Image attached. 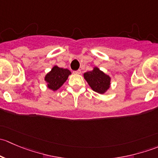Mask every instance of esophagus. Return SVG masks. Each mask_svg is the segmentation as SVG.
<instances>
[{"instance_id":"1","label":"esophagus","mask_w":158,"mask_h":158,"mask_svg":"<svg viewBox=\"0 0 158 158\" xmlns=\"http://www.w3.org/2000/svg\"><path fill=\"white\" fill-rule=\"evenodd\" d=\"M73 73H74V74H80L81 70L78 69V70H76V71H73Z\"/></svg>"}]
</instances>
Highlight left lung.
I'll list each match as a JSON object with an SVG mask.
<instances>
[{
    "label": "left lung",
    "mask_w": 158,
    "mask_h": 158,
    "mask_svg": "<svg viewBox=\"0 0 158 158\" xmlns=\"http://www.w3.org/2000/svg\"><path fill=\"white\" fill-rule=\"evenodd\" d=\"M84 78L89 86L95 92L104 94L110 88L111 78L98 67H94L92 71L84 73Z\"/></svg>",
    "instance_id": "left-lung-1"
}]
</instances>
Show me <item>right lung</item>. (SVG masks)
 Listing matches in <instances>:
<instances>
[{
	"label": "right lung",
	"instance_id": "obj_1",
	"mask_svg": "<svg viewBox=\"0 0 158 158\" xmlns=\"http://www.w3.org/2000/svg\"><path fill=\"white\" fill-rule=\"evenodd\" d=\"M71 72L69 69L54 66L51 71L45 76V81L47 82V87L52 91L57 90L67 80Z\"/></svg>",
	"mask_w": 158,
	"mask_h": 158
}]
</instances>
